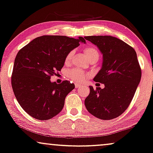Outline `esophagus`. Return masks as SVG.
I'll return each mask as SVG.
<instances>
[{
  "label": "esophagus",
  "mask_w": 153,
  "mask_h": 153,
  "mask_svg": "<svg viewBox=\"0 0 153 153\" xmlns=\"http://www.w3.org/2000/svg\"><path fill=\"white\" fill-rule=\"evenodd\" d=\"M82 86V85L81 84H79V83H75V88H80V87Z\"/></svg>",
  "instance_id": "34e87169"
}]
</instances>
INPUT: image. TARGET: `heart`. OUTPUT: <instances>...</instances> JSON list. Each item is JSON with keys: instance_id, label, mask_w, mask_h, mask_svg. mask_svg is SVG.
I'll use <instances>...</instances> for the list:
<instances>
[{"instance_id": "1", "label": "heart", "mask_w": 153, "mask_h": 153, "mask_svg": "<svg viewBox=\"0 0 153 153\" xmlns=\"http://www.w3.org/2000/svg\"><path fill=\"white\" fill-rule=\"evenodd\" d=\"M84 53L85 54L86 57L88 58L89 61L90 60L95 59L98 60L100 56L99 51L96 48L92 47V46H88V47L85 48ZM73 53L74 51H71L67 53L65 56L64 62L65 64H68L71 63V60L73 59ZM67 76L69 79L75 82H82L88 78L89 73L87 72H85L84 71L81 70L79 68H73L71 71H69L67 73Z\"/></svg>"}]
</instances>
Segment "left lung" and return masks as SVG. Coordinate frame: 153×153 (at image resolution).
<instances>
[{
    "instance_id": "left-lung-1",
    "label": "left lung",
    "mask_w": 153,
    "mask_h": 153,
    "mask_svg": "<svg viewBox=\"0 0 153 153\" xmlns=\"http://www.w3.org/2000/svg\"><path fill=\"white\" fill-rule=\"evenodd\" d=\"M99 48L103 54L102 68L94 77L104 88L90 86L85 100L86 109L92 115L110 120L122 114L132 101L141 78V68L133 47L111 36L84 37Z\"/></svg>"
}]
</instances>
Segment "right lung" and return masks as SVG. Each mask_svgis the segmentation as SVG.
Here are the masks:
<instances>
[{
    "label": "right lung",
    "instance_id": "add662e5",
    "mask_svg": "<svg viewBox=\"0 0 153 153\" xmlns=\"http://www.w3.org/2000/svg\"><path fill=\"white\" fill-rule=\"evenodd\" d=\"M85 43L66 36L44 35L22 48L15 59L11 84L21 107L29 115L39 120H49L63 109L67 94L75 88L68 80L60 84L52 82L64 65L69 51Z\"/></svg>",
    "mask_w": 153,
    "mask_h": 153
}]
</instances>
